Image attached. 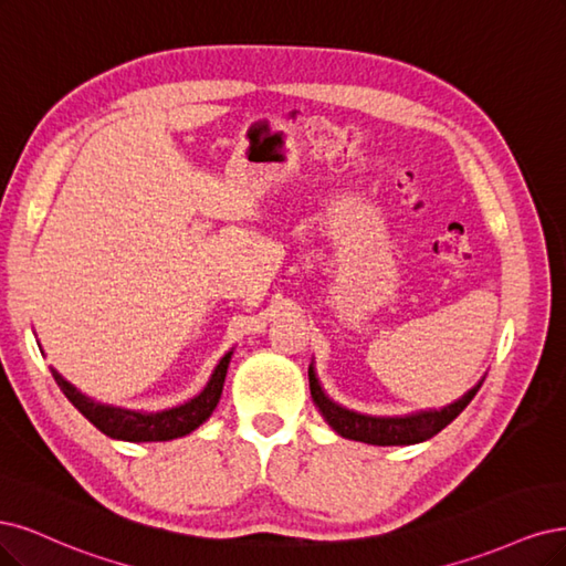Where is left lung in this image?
Returning a JSON list of instances; mask_svg holds the SVG:
<instances>
[{
    "mask_svg": "<svg viewBox=\"0 0 566 566\" xmlns=\"http://www.w3.org/2000/svg\"><path fill=\"white\" fill-rule=\"evenodd\" d=\"M310 378V395H313V402L322 411L324 421L329 423L345 440H355L364 444H376V447H402V444H418L430 440L432 434L444 430L455 416H459L470 402L472 397L478 395L482 388L484 376L475 388H470L461 399H455L453 405H447L444 409H428V411H416L407 416H369V413H357L336 405L334 399L324 395L315 367L310 364L307 369Z\"/></svg>",
    "mask_w": 566,
    "mask_h": 566,
    "instance_id": "obj_1",
    "label": "left lung"
}]
</instances>
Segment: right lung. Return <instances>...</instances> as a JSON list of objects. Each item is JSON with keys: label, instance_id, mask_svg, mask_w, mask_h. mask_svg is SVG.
Here are the masks:
<instances>
[{"label": "right lung", "instance_id": "right-lung-1", "mask_svg": "<svg viewBox=\"0 0 566 566\" xmlns=\"http://www.w3.org/2000/svg\"><path fill=\"white\" fill-rule=\"evenodd\" d=\"M230 357H232V350L226 353V357L216 364V369L202 392L188 399L186 405H178L164 411H136V409L103 405L80 392L56 369H51V374L56 378L63 395L72 405H75V409L84 418H88V423H94L103 434L113 437V440H124V442H169V440H176V437L190 434L213 413L218 399H221V392H223Z\"/></svg>", "mask_w": 566, "mask_h": 566}]
</instances>
